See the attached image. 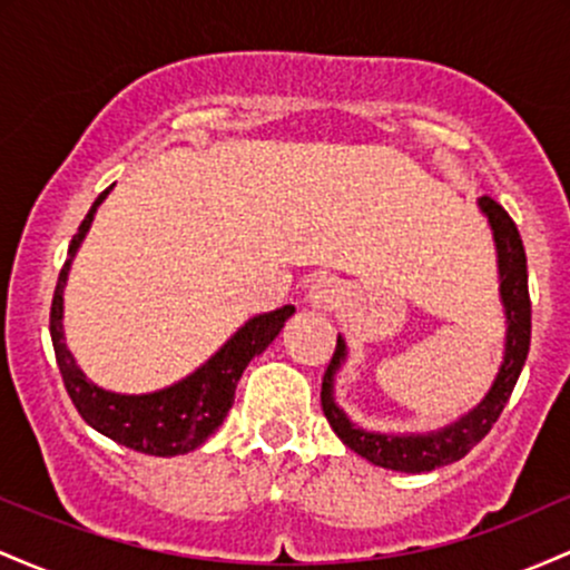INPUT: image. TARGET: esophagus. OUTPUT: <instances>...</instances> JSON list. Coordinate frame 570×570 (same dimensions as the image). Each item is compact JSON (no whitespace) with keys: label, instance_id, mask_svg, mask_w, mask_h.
<instances>
[{"label":"esophagus","instance_id":"1","mask_svg":"<svg viewBox=\"0 0 570 570\" xmlns=\"http://www.w3.org/2000/svg\"><path fill=\"white\" fill-rule=\"evenodd\" d=\"M343 299H345V289L337 278L322 276L313 281L311 289H307V303L318 307V311H335Z\"/></svg>","mask_w":570,"mask_h":570}]
</instances>
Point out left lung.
I'll use <instances>...</instances> for the list:
<instances>
[{
	"instance_id": "left-lung-1",
	"label": "left lung",
	"mask_w": 570,
	"mask_h": 570,
	"mask_svg": "<svg viewBox=\"0 0 570 570\" xmlns=\"http://www.w3.org/2000/svg\"><path fill=\"white\" fill-rule=\"evenodd\" d=\"M480 208L490 222L495 254H499L501 303L503 313H507V345H503L499 375H495L485 399L472 412H466V415L440 431H429V434H377V431L353 426L348 415L335 402V372L345 362V340L337 337L332 362L324 372L322 410L345 448L367 458L375 466L421 474L461 461L476 442L485 440L488 431L499 421L503 404L512 396L517 377H520L522 364H525L528 348H531V294H528L525 246H522L520 230H517L512 217L503 212L501 203L482 195Z\"/></svg>"
}]
</instances>
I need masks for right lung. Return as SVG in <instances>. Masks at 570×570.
I'll list each match as a JSON object with an SVG mask.
<instances>
[{"label":"right lung","instance_id":"1","mask_svg":"<svg viewBox=\"0 0 570 570\" xmlns=\"http://www.w3.org/2000/svg\"><path fill=\"white\" fill-rule=\"evenodd\" d=\"M109 189L98 195L90 212L85 214L80 230L69 244V259L58 276L53 305H50V337L58 370H61L67 394L75 402L77 412L88 426L98 434L109 436L117 444L136 450L144 455H185L189 450L200 448L225 421L227 410L233 407L235 385L254 356H259L273 340L278 337L281 326L294 313V305H284L278 311L259 313L248 318L222 348L208 358L185 381L168 385V389L153 391V394H115V391L98 389L77 367L67 343H63V286H67L71 257L80 248L96 208L107 198Z\"/></svg>","mask_w":570,"mask_h":570}]
</instances>
